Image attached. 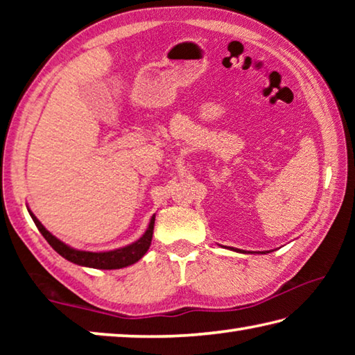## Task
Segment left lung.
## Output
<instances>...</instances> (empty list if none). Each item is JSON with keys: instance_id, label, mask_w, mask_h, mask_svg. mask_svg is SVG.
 Segmentation results:
<instances>
[{"instance_id": "8db88e82", "label": "left lung", "mask_w": 355, "mask_h": 355, "mask_svg": "<svg viewBox=\"0 0 355 355\" xmlns=\"http://www.w3.org/2000/svg\"><path fill=\"white\" fill-rule=\"evenodd\" d=\"M232 250H235V252H241V254H244V250H239V249H233V248H232ZM263 254H264V252H263Z\"/></svg>"}]
</instances>
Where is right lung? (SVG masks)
Segmentation results:
<instances>
[{
  "mask_svg": "<svg viewBox=\"0 0 355 355\" xmlns=\"http://www.w3.org/2000/svg\"><path fill=\"white\" fill-rule=\"evenodd\" d=\"M29 214H31L34 224L37 225L39 232L42 233V236L46 239L48 244H50L59 255L64 257L65 260H69L75 264H80V266L95 268V269L127 268V266H130V264H135L136 261H139L141 258L147 254L150 244H152L155 214L152 216V219H150V224H148V228L146 230V233H144V235L137 239V241H135L133 244L125 245V248L107 250V252H87V250H78V249L70 248V245L62 243L61 239L53 236L31 211H29Z\"/></svg>",
  "mask_w": 355,
  "mask_h": 355,
  "instance_id": "add662e5",
  "label": "right lung"
}]
</instances>
